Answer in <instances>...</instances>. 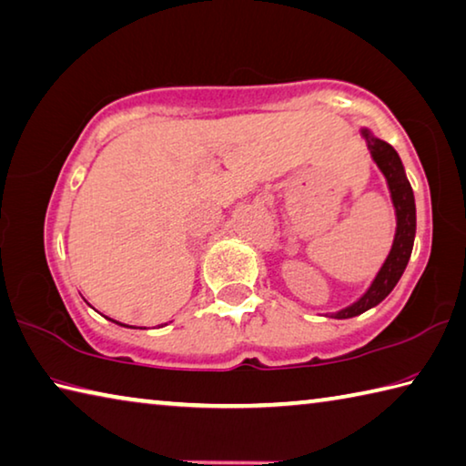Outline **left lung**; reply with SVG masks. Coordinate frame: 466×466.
<instances>
[{"mask_svg":"<svg viewBox=\"0 0 466 466\" xmlns=\"http://www.w3.org/2000/svg\"><path fill=\"white\" fill-rule=\"evenodd\" d=\"M362 137L367 138V147L370 150V157L380 168V173L385 175L389 191H391V201L397 216V230L393 238V247L389 257L385 258L383 267L375 277V281L370 283L367 293L362 295L359 301H354L352 306L344 308L340 311L332 314V318L346 319L360 316L362 311L375 308L377 303L383 301L389 293L393 291V287L400 281L408 260L411 257L413 238H416V201H413L411 185L405 177L401 158L397 155L391 145H387L385 140L375 138L367 128H362Z\"/></svg>","mask_w":466,"mask_h":466,"instance_id":"1","label":"left lung"}]
</instances>
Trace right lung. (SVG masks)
Segmentation results:
<instances>
[{
	"mask_svg": "<svg viewBox=\"0 0 466 466\" xmlns=\"http://www.w3.org/2000/svg\"><path fill=\"white\" fill-rule=\"evenodd\" d=\"M112 321H116V319H112ZM116 324H117V321H116ZM120 326H124V324H120ZM126 328H128V326H126Z\"/></svg>",
	"mask_w": 466,
	"mask_h": 466,
	"instance_id": "right-lung-1",
	"label": "right lung"
}]
</instances>
